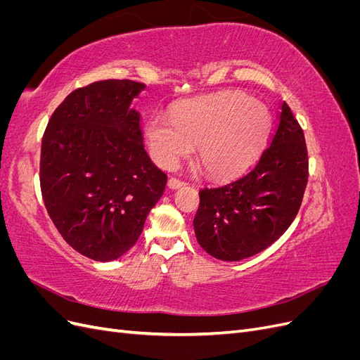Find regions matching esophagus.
<instances>
[{
	"label": "esophagus",
	"instance_id": "1",
	"mask_svg": "<svg viewBox=\"0 0 360 360\" xmlns=\"http://www.w3.org/2000/svg\"><path fill=\"white\" fill-rule=\"evenodd\" d=\"M184 181H181V180H179V179H176V177H171L169 180H168V188L169 189H179V188H181V186H184Z\"/></svg>",
	"mask_w": 360,
	"mask_h": 360
}]
</instances>
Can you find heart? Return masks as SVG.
<instances>
[{"mask_svg":"<svg viewBox=\"0 0 360 360\" xmlns=\"http://www.w3.org/2000/svg\"><path fill=\"white\" fill-rule=\"evenodd\" d=\"M271 126L267 106L240 91L197 97L174 108L169 120L155 118L147 136L151 155L172 168L198 146V163L210 176L226 177L246 168L266 143Z\"/></svg>","mask_w":360,"mask_h":360,"instance_id":"1","label":"heart"}]
</instances>
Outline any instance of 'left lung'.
I'll use <instances>...</instances> for the list:
<instances>
[{"mask_svg": "<svg viewBox=\"0 0 360 360\" xmlns=\"http://www.w3.org/2000/svg\"><path fill=\"white\" fill-rule=\"evenodd\" d=\"M308 183L304 135L282 102L271 143L257 165L230 183L200 191L193 230L200 246L222 261L264 250L296 217Z\"/></svg>", "mask_w": 360, "mask_h": 360, "instance_id": "1", "label": "left lung"}]
</instances>
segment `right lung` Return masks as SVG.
I'll return each instance as SVG.
<instances>
[{
	"mask_svg": "<svg viewBox=\"0 0 360 360\" xmlns=\"http://www.w3.org/2000/svg\"><path fill=\"white\" fill-rule=\"evenodd\" d=\"M144 89L130 79L76 89L43 135V202L64 240L94 261L117 259L136 243L167 186L130 108Z\"/></svg>",
	"mask_w": 360,
	"mask_h": 360,
	"instance_id": "add662e5",
	"label": "right lung"
}]
</instances>
